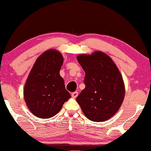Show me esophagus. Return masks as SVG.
I'll list each match as a JSON object with an SVG mask.
<instances>
[{"instance_id": "esophagus-1", "label": "esophagus", "mask_w": 151, "mask_h": 151, "mask_svg": "<svg viewBox=\"0 0 151 151\" xmlns=\"http://www.w3.org/2000/svg\"><path fill=\"white\" fill-rule=\"evenodd\" d=\"M78 91H75V92L72 93L71 96H72V98H76V97L78 96Z\"/></svg>"}]
</instances>
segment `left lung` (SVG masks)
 Here are the masks:
<instances>
[{
    "label": "left lung",
    "instance_id": "8db88e82",
    "mask_svg": "<svg viewBox=\"0 0 151 151\" xmlns=\"http://www.w3.org/2000/svg\"><path fill=\"white\" fill-rule=\"evenodd\" d=\"M77 60L85 72V88L76 100L88 119L107 120L119 110L124 98L121 74L111 58L101 51L80 55Z\"/></svg>",
    "mask_w": 151,
    "mask_h": 151
}]
</instances>
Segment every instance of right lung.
Returning a JSON list of instances; mask_svg holds the SVG:
<instances>
[{
  "label": "right lung",
  "mask_w": 151,
  "mask_h": 151,
  "mask_svg": "<svg viewBox=\"0 0 151 151\" xmlns=\"http://www.w3.org/2000/svg\"><path fill=\"white\" fill-rule=\"evenodd\" d=\"M63 57L59 51L48 50L38 58L27 80L24 98L29 109L40 118L56 115L71 98L60 76Z\"/></svg>",
  "instance_id": "right-lung-1"
}]
</instances>
